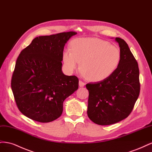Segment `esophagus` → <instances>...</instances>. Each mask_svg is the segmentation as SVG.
Returning <instances> with one entry per match:
<instances>
[{
	"mask_svg": "<svg viewBox=\"0 0 152 152\" xmlns=\"http://www.w3.org/2000/svg\"><path fill=\"white\" fill-rule=\"evenodd\" d=\"M79 86H80V87H84V86H85V83H84V82L81 81V80H79Z\"/></svg>",
	"mask_w": 152,
	"mask_h": 152,
	"instance_id": "34e87169",
	"label": "esophagus"
}]
</instances>
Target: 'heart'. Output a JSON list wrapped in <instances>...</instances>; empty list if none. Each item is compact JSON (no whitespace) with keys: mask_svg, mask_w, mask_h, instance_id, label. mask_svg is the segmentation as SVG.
<instances>
[{"mask_svg":"<svg viewBox=\"0 0 152 152\" xmlns=\"http://www.w3.org/2000/svg\"><path fill=\"white\" fill-rule=\"evenodd\" d=\"M70 50L63 53V61L67 70L78 68L87 79L98 82L107 79L117 70L121 61V50L116 45L98 38H80L72 40Z\"/></svg>","mask_w":152,"mask_h":152,"instance_id":"b5f03b06","label":"heart"}]
</instances>
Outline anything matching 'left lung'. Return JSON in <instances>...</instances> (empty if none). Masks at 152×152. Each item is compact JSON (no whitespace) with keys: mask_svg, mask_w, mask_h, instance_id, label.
Wrapping results in <instances>:
<instances>
[{"mask_svg":"<svg viewBox=\"0 0 152 152\" xmlns=\"http://www.w3.org/2000/svg\"><path fill=\"white\" fill-rule=\"evenodd\" d=\"M121 53L117 70L107 79L86 84L87 115L94 123L111 125L129 115L140 92L138 64L126 41L116 37Z\"/></svg>","mask_w":152,"mask_h":152,"instance_id":"1","label":"left lung"}]
</instances>
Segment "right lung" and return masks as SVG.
I'll return each instance as SVG.
<instances>
[{
  "instance_id": "right-lung-1",
  "label": "right lung",
  "mask_w": 152,
  "mask_h": 152,
  "mask_svg": "<svg viewBox=\"0 0 152 152\" xmlns=\"http://www.w3.org/2000/svg\"><path fill=\"white\" fill-rule=\"evenodd\" d=\"M75 31L40 36L23 49L11 79L20 111L28 118L46 123L61 115L64 100L79 87V79L61 71L64 46Z\"/></svg>"
}]
</instances>
